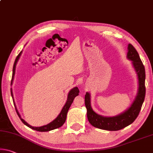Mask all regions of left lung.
I'll return each mask as SVG.
<instances>
[{
	"mask_svg": "<svg viewBox=\"0 0 153 153\" xmlns=\"http://www.w3.org/2000/svg\"><path fill=\"white\" fill-rule=\"evenodd\" d=\"M127 59L131 60L133 66L137 73L138 78V91L130 107L117 116L106 117L94 112L91 105V94H85V105L87 109V117L89 123L94 127L108 131H118L133 123L141 110L146 94L145 87V68L137 50L131 44L128 45Z\"/></svg>",
	"mask_w": 153,
	"mask_h": 153,
	"instance_id": "obj_1",
	"label": "left lung"
}]
</instances>
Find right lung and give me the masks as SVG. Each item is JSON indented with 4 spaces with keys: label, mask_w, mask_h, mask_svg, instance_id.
Listing matches in <instances>:
<instances>
[{
    "label": "right lung",
    "mask_w": 153,
    "mask_h": 153,
    "mask_svg": "<svg viewBox=\"0 0 153 153\" xmlns=\"http://www.w3.org/2000/svg\"><path fill=\"white\" fill-rule=\"evenodd\" d=\"M22 51H21L20 52V54H19L18 56H17L16 59L15 60V62H14V65H13V74H12V78H11V85L13 83V78H14V76H15V72H16V64L17 62H18L19 59H20V56L22 54ZM79 89L77 87H74V88H72L71 91H69V94H68V97H67V100L66 101V103L65 104L64 107L62 108L61 111H60V113L59 114V115L57 116L56 118L54 119L52 122L50 123L49 124L44 125V126H42V127H32V126L30 125L29 124H28L26 122L25 120L22 118H21V116L20 114H19L18 110H17V108H16V105L15 104V102H14V99H13V92H12V89L11 88V96H12V98H13V104H14V106H15V108H16V111L17 114H18V115L19 116V118H20V120H22V122L24 125L27 126V127H30V129H34L35 131H41V132H44V131H49L51 130H53V129H57V128H59L61 127L62 125H63V124L65 122V120H66V118H67V112H68V110H69V109L70 108V106L73 103V101H74V99H75L76 96H77L79 94Z\"/></svg>",
    "instance_id": "add662e5"
}]
</instances>
